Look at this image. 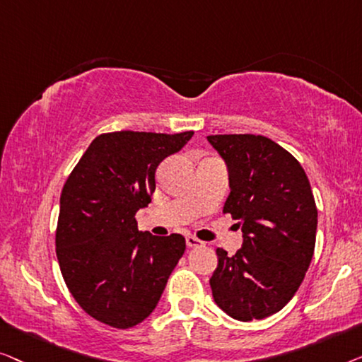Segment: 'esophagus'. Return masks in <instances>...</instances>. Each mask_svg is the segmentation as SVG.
<instances>
[{"label":"esophagus","mask_w":362,"mask_h":362,"mask_svg":"<svg viewBox=\"0 0 362 362\" xmlns=\"http://www.w3.org/2000/svg\"><path fill=\"white\" fill-rule=\"evenodd\" d=\"M187 246L188 247H200L203 246V241H200V239L195 238V236H187Z\"/></svg>","instance_id":"esophagus-1"}]
</instances>
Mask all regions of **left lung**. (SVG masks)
Returning <instances> with one entry per match:
<instances>
[{"instance_id": "left-lung-1", "label": "left lung", "mask_w": 362, "mask_h": 362, "mask_svg": "<svg viewBox=\"0 0 362 362\" xmlns=\"http://www.w3.org/2000/svg\"><path fill=\"white\" fill-rule=\"evenodd\" d=\"M228 169L230 213L243 231L234 256L216 249L210 279L215 303L239 322L262 320L287 305L308 271L318 211L303 167L272 139L208 136Z\"/></svg>"}]
</instances>
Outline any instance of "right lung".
I'll return each instance as SVG.
<instances>
[{
	"label": "right lung",
	"instance_id": "obj_1",
	"mask_svg": "<svg viewBox=\"0 0 362 362\" xmlns=\"http://www.w3.org/2000/svg\"><path fill=\"white\" fill-rule=\"evenodd\" d=\"M192 136L101 134L65 182L55 234L59 266L74 298L101 323L126 329L144 322L185 252L182 234L142 233L134 215L151 203L157 165Z\"/></svg>",
	"mask_w": 362,
	"mask_h": 362
}]
</instances>
